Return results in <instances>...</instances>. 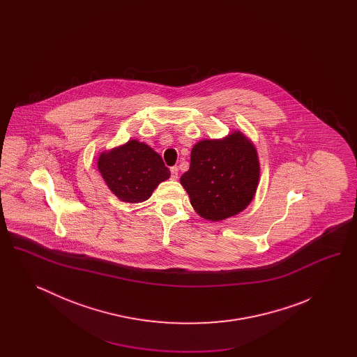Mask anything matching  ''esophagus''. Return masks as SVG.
Returning <instances> with one entry per match:
<instances>
[{
	"label": "esophagus",
	"instance_id": "obj_1",
	"mask_svg": "<svg viewBox=\"0 0 357 357\" xmlns=\"http://www.w3.org/2000/svg\"><path fill=\"white\" fill-rule=\"evenodd\" d=\"M171 178L172 179H178V175H179V172H178V167L176 166H174V167H171Z\"/></svg>",
	"mask_w": 357,
	"mask_h": 357
}]
</instances>
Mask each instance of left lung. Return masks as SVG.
<instances>
[{
  "instance_id": "8db88e82",
  "label": "left lung",
  "mask_w": 357,
  "mask_h": 357,
  "mask_svg": "<svg viewBox=\"0 0 357 357\" xmlns=\"http://www.w3.org/2000/svg\"><path fill=\"white\" fill-rule=\"evenodd\" d=\"M258 178L255 146L246 136L234 132L223 140L197 143L181 183L199 215L208 221H221L252 202Z\"/></svg>"
}]
</instances>
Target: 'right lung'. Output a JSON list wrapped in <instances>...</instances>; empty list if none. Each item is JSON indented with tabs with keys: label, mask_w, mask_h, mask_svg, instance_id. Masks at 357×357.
I'll return each mask as SVG.
<instances>
[{
	"label": "right lung",
	"mask_w": 357,
	"mask_h": 357,
	"mask_svg": "<svg viewBox=\"0 0 357 357\" xmlns=\"http://www.w3.org/2000/svg\"><path fill=\"white\" fill-rule=\"evenodd\" d=\"M98 167L108 188L128 204L147 201L155 187L170 178L162 156L137 140L102 153Z\"/></svg>",
	"instance_id": "obj_1"
}]
</instances>
